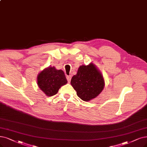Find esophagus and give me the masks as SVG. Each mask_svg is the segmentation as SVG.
I'll list each match as a JSON object with an SVG mask.
<instances>
[{"label": "esophagus", "instance_id": "1", "mask_svg": "<svg viewBox=\"0 0 147 147\" xmlns=\"http://www.w3.org/2000/svg\"><path fill=\"white\" fill-rule=\"evenodd\" d=\"M67 79L68 80V82H69L71 81V76H67Z\"/></svg>", "mask_w": 147, "mask_h": 147}]
</instances>
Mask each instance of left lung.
Segmentation results:
<instances>
[{
    "label": "left lung",
    "instance_id": "1",
    "mask_svg": "<svg viewBox=\"0 0 147 147\" xmlns=\"http://www.w3.org/2000/svg\"><path fill=\"white\" fill-rule=\"evenodd\" d=\"M71 84L79 97L89 101L101 93L104 87V80L95 65L90 63L79 67L77 74L71 80Z\"/></svg>",
    "mask_w": 147,
    "mask_h": 147
}]
</instances>
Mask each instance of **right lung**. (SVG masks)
Segmentation results:
<instances>
[{
	"mask_svg": "<svg viewBox=\"0 0 147 147\" xmlns=\"http://www.w3.org/2000/svg\"><path fill=\"white\" fill-rule=\"evenodd\" d=\"M67 83V80L62 70H57L55 67H48L43 69L37 76L39 87L48 96L57 93L61 86Z\"/></svg>",
	"mask_w": 147,
	"mask_h": 147,
	"instance_id": "right-lung-1",
	"label": "right lung"
}]
</instances>
